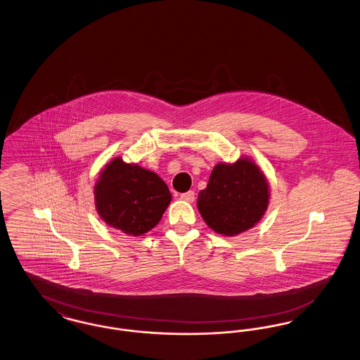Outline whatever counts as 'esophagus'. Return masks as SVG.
Listing matches in <instances>:
<instances>
[{
  "label": "esophagus",
  "instance_id": "34e87169",
  "mask_svg": "<svg viewBox=\"0 0 360 360\" xmlns=\"http://www.w3.org/2000/svg\"><path fill=\"white\" fill-rule=\"evenodd\" d=\"M181 200H184V201H186V202H193V201L195 200V194H194L193 190H188L186 193L181 194Z\"/></svg>",
  "mask_w": 360,
  "mask_h": 360
}]
</instances>
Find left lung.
Here are the masks:
<instances>
[{"label": "left lung", "mask_w": 360, "mask_h": 360, "mask_svg": "<svg viewBox=\"0 0 360 360\" xmlns=\"http://www.w3.org/2000/svg\"><path fill=\"white\" fill-rule=\"evenodd\" d=\"M269 202L266 175L251 158L243 156L213 167L206 188L198 193L197 207L216 233L236 236L260 221Z\"/></svg>", "instance_id": "obj_1"}]
</instances>
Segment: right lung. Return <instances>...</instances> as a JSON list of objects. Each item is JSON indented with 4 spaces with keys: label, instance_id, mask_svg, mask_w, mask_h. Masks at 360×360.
Returning a JSON list of instances; mask_svg holds the SVG:
<instances>
[{
    "label": "right lung",
    "instance_id": "1",
    "mask_svg": "<svg viewBox=\"0 0 360 360\" xmlns=\"http://www.w3.org/2000/svg\"><path fill=\"white\" fill-rule=\"evenodd\" d=\"M172 193L154 172L137 163L112 159L94 185L98 216L109 226L131 236L151 231L172 202Z\"/></svg>",
    "mask_w": 360,
    "mask_h": 360
}]
</instances>
